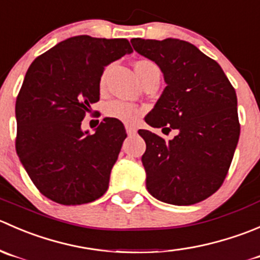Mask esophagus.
I'll return each mask as SVG.
<instances>
[{
	"label": "esophagus",
	"instance_id": "esophagus-1",
	"mask_svg": "<svg viewBox=\"0 0 260 260\" xmlns=\"http://www.w3.org/2000/svg\"><path fill=\"white\" fill-rule=\"evenodd\" d=\"M125 129H126V133L129 135H133V134L136 133V126L133 124H125Z\"/></svg>",
	"mask_w": 260,
	"mask_h": 260
}]
</instances>
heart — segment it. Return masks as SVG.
<instances>
[{"label": "heart", "instance_id": "obj_1", "mask_svg": "<svg viewBox=\"0 0 260 260\" xmlns=\"http://www.w3.org/2000/svg\"><path fill=\"white\" fill-rule=\"evenodd\" d=\"M151 68H158L153 61L150 60H139L135 64V71H146V69ZM106 76L107 72H105L104 76L101 78V87H105L106 83ZM141 110L139 109V106H136L135 104L129 101H125V100H116V101H112L111 104H109L106 109V114L110 117H114V119L120 120V121L129 122L135 120L136 117L140 115Z\"/></svg>", "mask_w": 260, "mask_h": 260}]
</instances>
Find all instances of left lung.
Returning <instances> with one entry per match:
<instances>
[{
  "label": "left lung",
  "instance_id": "8db88e82",
  "mask_svg": "<svg viewBox=\"0 0 260 260\" xmlns=\"http://www.w3.org/2000/svg\"><path fill=\"white\" fill-rule=\"evenodd\" d=\"M135 51L160 68L167 87L145 117L153 127L176 129L172 140L139 130L146 188L166 204L187 206L220 188L240 135L238 99L217 61L179 39H131Z\"/></svg>",
  "mask_w": 260,
  "mask_h": 260
}]
</instances>
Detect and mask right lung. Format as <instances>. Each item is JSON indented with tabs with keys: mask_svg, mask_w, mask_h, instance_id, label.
Instances as JSON below:
<instances>
[{
	"mask_svg": "<svg viewBox=\"0 0 260 260\" xmlns=\"http://www.w3.org/2000/svg\"><path fill=\"white\" fill-rule=\"evenodd\" d=\"M133 53L126 39L72 37L38 56L16 99V151L37 188L60 205L88 204L109 188L126 131L105 117L93 134L82 120L100 100L105 67Z\"/></svg>",
	"mask_w": 260,
	"mask_h": 260,
	"instance_id": "right-lung-1",
	"label": "right lung"
}]
</instances>
